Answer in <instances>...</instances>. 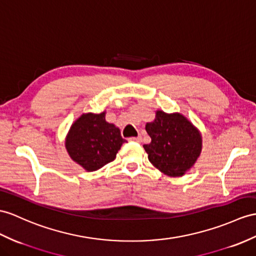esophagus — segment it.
Here are the masks:
<instances>
[{"label": "esophagus", "instance_id": "obj_1", "mask_svg": "<svg viewBox=\"0 0 256 256\" xmlns=\"http://www.w3.org/2000/svg\"><path fill=\"white\" fill-rule=\"evenodd\" d=\"M130 141H134V142H136V143H140L142 141V138L139 136H132V138H129Z\"/></svg>", "mask_w": 256, "mask_h": 256}]
</instances>
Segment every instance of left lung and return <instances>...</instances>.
Here are the masks:
<instances>
[{
    "label": "left lung",
    "mask_w": 256,
    "mask_h": 256,
    "mask_svg": "<svg viewBox=\"0 0 256 256\" xmlns=\"http://www.w3.org/2000/svg\"><path fill=\"white\" fill-rule=\"evenodd\" d=\"M146 130L151 136V143L143 146L148 160L167 176L184 175L200 156L201 134L182 114L158 110Z\"/></svg>",
    "instance_id": "obj_1"
}]
</instances>
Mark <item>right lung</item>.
<instances>
[{
	"mask_svg": "<svg viewBox=\"0 0 256 256\" xmlns=\"http://www.w3.org/2000/svg\"><path fill=\"white\" fill-rule=\"evenodd\" d=\"M124 142L120 128L105 120L103 112L81 115L72 124L65 146L72 160L94 172L115 160Z\"/></svg>",
	"mask_w": 256,
	"mask_h": 256,
	"instance_id": "add662e5",
	"label": "right lung"
}]
</instances>
